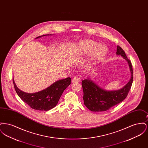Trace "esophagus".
I'll return each instance as SVG.
<instances>
[{
	"mask_svg": "<svg viewBox=\"0 0 148 148\" xmlns=\"http://www.w3.org/2000/svg\"><path fill=\"white\" fill-rule=\"evenodd\" d=\"M79 77H74L73 79H72V82L73 83H77L79 82Z\"/></svg>",
	"mask_w": 148,
	"mask_h": 148,
	"instance_id": "1",
	"label": "esophagus"
}]
</instances>
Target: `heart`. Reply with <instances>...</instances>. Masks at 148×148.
I'll list each match as a JSON object with an SVG mask.
<instances>
[{"mask_svg": "<svg viewBox=\"0 0 148 148\" xmlns=\"http://www.w3.org/2000/svg\"><path fill=\"white\" fill-rule=\"evenodd\" d=\"M79 47L82 53H90V60L101 59L107 52L108 48L103 44H98L92 40H85L79 43Z\"/></svg>", "mask_w": 148, "mask_h": 148, "instance_id": "b5f03b06", "label": "heart"}]
</instances>
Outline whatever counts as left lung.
<instances>
[{
    "label": "left lung",
    "instance_id": "left-lung-1",
    "mask_svg": "<svg viewBox=\"0 0 148 148\" xmlns=\"http://www.w3.org/2000/svg\"><path fill=\"white\" fill-rule=\"evenodd\" d=\"M116 54L123 56L127 60L131 73L130 79L122 88L111 91L100 88L90 77L83 80L82 84L84 92V103L92 112H105L119 104L127 98L131 88L133 79V71L131 62L127 58L124 51L118 45Z\"/></svg>",
    "mask_w": 148,
    "mask_h": 148
}]
</instances>
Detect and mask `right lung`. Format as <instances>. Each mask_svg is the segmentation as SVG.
<instances>
[{"label":"right lung","instance_id":"add662e5","mask_svg":"<svg viewBox=\"0 0 148 148\" xmlns=\"http://www.w3.org/2000/svg\"><path fill=\"white\" fill-rule=\"evenodd\" d=\"M51 35H42L36 37V39ZM13 82L15 91L23 101L33 109L48 111L57 105L64 91L71 84V77H68L57 80L46 89L34 93H28L21 91L15 84L14 78H13Z\"/></svg>","mask_w":148,"mask_h":148}]
</instances>
